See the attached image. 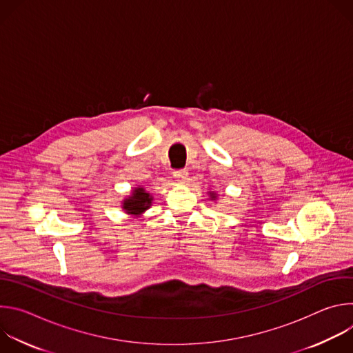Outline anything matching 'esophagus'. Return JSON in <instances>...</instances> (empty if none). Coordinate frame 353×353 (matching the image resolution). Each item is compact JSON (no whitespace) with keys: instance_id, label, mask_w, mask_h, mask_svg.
Masks as SVG:
<instances>
[{"instance_id":"34e87169","label":"esophagus","mask_w":353,"mask_h":353,"mask_svg":"<svg viewBox=\"0 0 353 353\" xmlns=\"http://www.w3.org/2000/svg\"><path fill=\"white\" fill-rule=\"evenodd\" d=\"M174 179L179 184H184L187 181V177H188V172L185 169H181V170H176L174 173Z\"/></svg>"}]
</instances>
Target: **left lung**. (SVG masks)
<instances>
[{
    "mask_svg": "<svg viewBox=\"0 0 353 353\" xmlns=\"http://www.w3.org/2000/svg\"><path fill=\"white\" fill-rule=\"evenodd\" d=\"M208 194H210V199H212V201L218 199V194L215 191H208Z\"/></svg>",
    "mask_w": 353,
    "mask_h": 353,
    "instance_id": "obj_1",
    "label": "left lung"
}]
</instances>
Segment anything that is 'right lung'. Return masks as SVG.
I'll list each match as a JSON object with an SVG mask.
<instances>
[{
  "mask_svg": "<svg viewBox=\"0 0 353 353\" xmlns=\"http://www.w3.org/2000/svg\"><path fill=\"white\" fill-rule=\"evenodd\" d=\"M154 195L143 185H137L131 190V194L121 201V210L134 218H141L145 211L152 207Z\"/></svg>",
  "mask_w": 353,
  "mask_h": 353,
  "instance_id": "obj_1",
  "label": "right lung"
}]
</instances>
